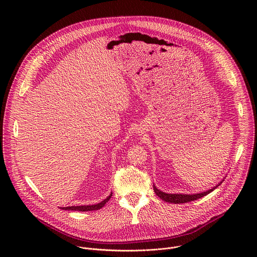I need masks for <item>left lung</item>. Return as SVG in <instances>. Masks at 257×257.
Here are the masks:
<instances>
[{"label":"left lung","mask_w":257,"mask_h":257,"mask_svg":"<svg viewBox=\"0 0 257 257\" xmlns=\"http://www.w3.org/2000/svg\"><path fill=\"white\" fill-rule=\"evenodd\" d=\"M224 181V179L218 183L217 185H215L214 187H212L211 189L207 190V191H204V192H200V193H194V194H181V193H175V194H172V193H166V192H163L161 190H159L155 185H154V190L156 192V194L163 200H165L166 202H170V203H185V202H189V201H193V200H196V199H199L207 194H209L211 191H213L215 188H217L219 185L222 184Z\"/></svg>","instance_id":"8db88e82"}]
</instances>
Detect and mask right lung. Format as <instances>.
Wrapping results in <instances>:
<instances>
[{"mask_svg": "<svg viewBox=\"0 0 257 257\" xmlns=\"http://www.w3.org/2000/svg\"><path fill=\"white\" fill-rule=\"evenodd\" d=\"M112 194H109L105 199H103L101 202L99 203H96V204H92V205H80V206H66V207H61L62 209H65V210H77V211H91V210H97V209H100L102 206H104V204L111 199L112 197Z\"/></svg>", "mask_w": 257, "mask_h": 257, "instance_id": "right-lung-1", "label": "right lung"}]
</instances>
